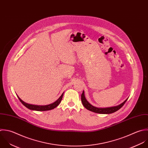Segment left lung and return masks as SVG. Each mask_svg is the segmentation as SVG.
Masks as SVG:
<instances>
[{
    "mask_svg": "<svg viewBox=\"0 0 148 148\" xmlns=\"http://www.w3.org/2000/svg\"><path fill=\"white\" fill-rule=\"evenodd\" d=\"M127 99H128V98L125 101H124L122 103H121V104L116 106L111 107H106V108H98V107H96L92 106L87 101L86 99L85 98L84 90L81 95V101L82 103L83 106L87 110H88L92 112L97 113V114H112V113H114V112L117 111L118 110H119L120 108H121L123 107V106L125 104V103L126 102Z\"/></svg>",
    "mask_w": 148,
    "mask_h": 148,
    "instance_id": "left-lung-1",
    "label": "left lung"
}]
</instances>
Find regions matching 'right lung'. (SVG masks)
I'll use <instances>...</instances> for the list:
<instances>
[{"label":"right lung","instance_id":"add662e5","mask_svg":"<svg viewBox=\"0 0 148 148\" xmlns=\"http://www.w3.org/2000/svg\"><path fill=\"white\" fill-rule=\"evenodd\" d=\"M63 93L64 92L62 93V95L60 96V97L56 100L55 101L54 103L48 104V105H45V106H37V105H33V104H30L28 103H26L25 102H24L23 101H22L19 97V96L17 95L18 98L19 99V101L21 102V103L25 106L26 108H27L28 109L30 110H33V111H48V110H51L54 109L55 108H56L61 102L63 96Z\"/></svg>","mask_w":148,"mask_h":148}]
</instances>
